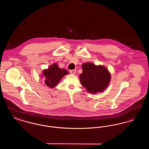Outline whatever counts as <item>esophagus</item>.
<instances>
[{"label":"esophagus","mask_w":149,"mask_h":149,"mask_svg":"<svg viewBox=\"0 0 149 149\" xmlns=\"http://www.w3.org/2000/svg\"><path fill=\"white\" fill-rule=\"evenodd\" d=\"M70 72L72 74H75L76 73V70H70Z\"/></svg>","instance_id":"esophagus-1"}]
</instances>
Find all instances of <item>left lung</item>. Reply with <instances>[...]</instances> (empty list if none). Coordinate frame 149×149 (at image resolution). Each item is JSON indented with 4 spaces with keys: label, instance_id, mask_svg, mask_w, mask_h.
Here are the masks:
<instances>
[{
    "label": "left lung",
    "instance_id": "1",
    "mask_svg": "<svg viewBox=\"0 0 149 149\" xmlns=\"http://www.w3.org/2000/svg\"><path fill=\"white\" fill-rule=\"evenodd\" d=\"M83 72L79 78L81 85L91 93L102 92L111 81V74L106 67L91 63L82 65Z\"/></svg>",
    "mask_w": 149,
    "mask_h": 149
}]
</instances>
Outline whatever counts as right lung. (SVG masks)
Here are the masks:
<instances>
[{
  "instance_id": "1",
  "label": "right lung",
  "mask_w": 149,
  "mask_h": 149,
  "mask_svg": "<svg viewBox=\"0 0 149 149\" xmlns=\"http://www.w3.org/2000/svg\"><path fill=\"white\" fill-rule=\"evenodd\" d=\"M68 73V71L65 69H61L57 64H54L51 65L47 69H45L42 74L45 79L46 85L52 88L56 86L61 78Z\"/></svg>"
}]
</instances>
